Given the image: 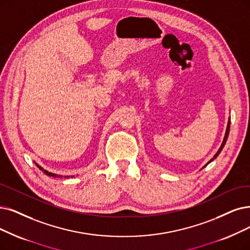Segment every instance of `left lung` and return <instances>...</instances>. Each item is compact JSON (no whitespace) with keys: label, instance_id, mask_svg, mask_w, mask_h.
<instances>
[{"label":"left lung","instance_id":"obj_1","mask_svg":"<svg viewBox=\"0 0 250 250\" xmlns=\"http://www.w3.org/2000/svg\"><path fill=\"white\" fill-rule=\"evenodd\" d=\"M229 123H228V126H227V131H226V134H225V138H224V142H223V144H222V146H221V147H219V149H218V151H217V153L214 155V157H213V159H215L217 156H218V154L219 153H221V151H222V149H223V147H224V146H225V144H226V142H227V138H228V135H229ZM213 159H211L210 160V161H209L208 163H210L211 161H213ZM207 163V164H208ZM206 164V165H207ZM205 165V166H206Z\"/></svg>","mask_w":250,"mask_h":250}]
</instances>
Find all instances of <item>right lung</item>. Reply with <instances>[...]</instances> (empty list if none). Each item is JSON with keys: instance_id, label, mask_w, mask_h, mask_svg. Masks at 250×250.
I'll return each instance as SVG.
<instances>
[{"instance_id": "1", "label": "right lung", "mask_w": 250, "mask_h": 250, "mask_svg": "<svg viewBox=\"0 0 250 250\" xmlns=\"http://www.w3.org/2000/svg\"><path fill=\"white\" fill-rule=\"evenodd\" d=\"M38 167H39V169H40V170H42V171H44L47 175H49V176H54V177H56V174L55 173H51V172H48V171H46V170H44V169L41 167V166H40V165H38V164H36Z\"/></svg>"}]
</instances>
